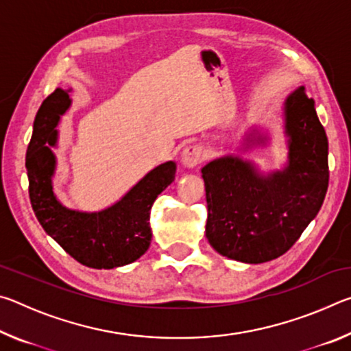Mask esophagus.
<instances>
[{"label": "esophagus", "instance_id": "esophagus-1", "mask_svg": "<svg viewBox=\"0 0 351 351\" xmlns=\"http://www.w3.org/2000/svg\"><path fill=\"white\" fill-rule=\"evenodd\" d=\"M204 150L199 145H187L181 153V161L187 169H193L203 162L204 159Z\"/></svg>", "mask_w": 351, "mask_h": 351}]
</instances>
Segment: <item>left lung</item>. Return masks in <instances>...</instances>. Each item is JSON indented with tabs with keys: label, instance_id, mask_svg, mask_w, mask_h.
<instances>
[{
	"label": "left lung",
	"instance_id": "obj_1",
	"mask_svg": "<svg viewBox=\"0 0 351 351\" xmlns=\"http://www.w3.org/2000/svg\"><path fill=\"white\" fill-rule=\"evenodd\" d=\"M288 156L268 173L241 154L269 144L268 132L249 127L237 153L207 162L206 237L218 254L243 263L280 257L299 240L322 207L328 189V139L314 100L304 88L283 102Z\"/></svg>",
	"mask_w": 351,
	"mask_h": 351
}]
</instances>
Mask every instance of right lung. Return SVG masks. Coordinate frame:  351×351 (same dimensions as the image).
<instances>
[{"mask_svg": "<svg viewBox=\"0 0 351 351\" xmlns=\"http://www.w3.org/2000/svg\"><path fill=\"white\" fill-rule=\"evenodd\" d=\"M73 90H57L41 104L26 153L29 198L35 217L71 257L94 269H112L133 263L152 241L150 210L175 180L176 164L167 161L141 178L114 204L97 212L69 209L54 192L58 144L57 125L71 108Z\"/></svg>", "mask_w": 351, "mask_h": 351, "instance_id": "add662e5", "label": "right lung"}]
</instances>
